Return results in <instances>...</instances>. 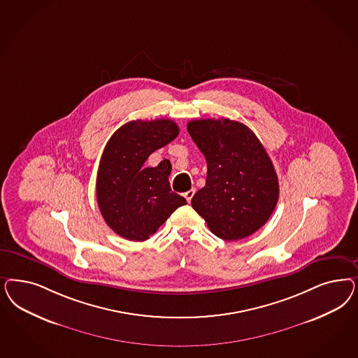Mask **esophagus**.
I'll list each match as a JSON object with an SVG mask.
<instances>
[{
	"label": "esophagus",
	"instance_id": "1",
	"mask_svg": "<svg viewBox=\"0 0 358 358\" xmlns=\"http://www.w3.org/2000/svg\"><path fill=\"white\" fill-rule=\"evenodd\" d=\"M195 195V189L192 188V189H189V191H187L185 192V200L188 201V203H191V200H192V197Z\"/></svg>",
	"mask_w": 358,
	"mask_h": 358
}]
</instances>
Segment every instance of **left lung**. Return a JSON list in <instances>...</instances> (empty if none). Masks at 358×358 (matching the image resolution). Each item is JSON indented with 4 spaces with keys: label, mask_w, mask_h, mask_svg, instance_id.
Masks as SVG:
<instances>
[{
    "label": "left lung",
    "mask_w": 358,
    "mask_h": 358,
    "mask_svg": "<svg viewBox=\"0 0 358 358\" xmlns=\"http://www.w3.org/2000/svg\"><path fill=\"white\" fill-rule=\"evenodd\" d=\"M189 136L207 161V182L192 208L225 241L252 236L277 206L278 176L261 141L241 122L228 118L194 120Z\"/></svg>",
    "instance_id": "8db88e82"
}]
</instances>
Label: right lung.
<instances>
[{
	"label": "right lung",
	"instance_id": "obj_1",
	"mask_svg": "<svg viewBox=\"0 0 358 358\" xmlns=\"http://www.w3.org/2000/svg\"><path fill=\"white\" fill-rule=\"evenodd\" d=\"M178 125L167 118L130 121L109 138L96 180L97 204L105 222L125 240L145 241L185 199L171 191V163L145 167L154 151L176 138Z\"/></svg>",
	"mask_w": 358,
	"mask_h": 358
}]
</instances>
